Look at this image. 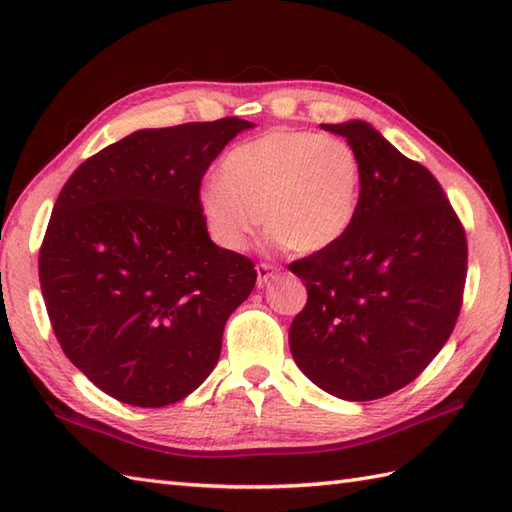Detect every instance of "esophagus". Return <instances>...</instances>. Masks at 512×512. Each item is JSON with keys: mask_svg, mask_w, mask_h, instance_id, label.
Returning <instances> with one entry per match:
<instances>
[{"mask_svg": "<svg viewBox=\"0 0 512 512\" xmlns=\"http://www.w3.org/2000/svg\"><path fill=\"white\" fill-rule=\"evenodd\" d=\"M275 273H277V268L275 266H270V264H257V284L259 286H264V284H268L270 279L275 277Z\"/></svg>", "mask_w": 512, "mask_h": 512, "instance_id": "34e87169", "label": "esophagus"}]
</instances>
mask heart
I'll list each match as a JSON object with an SVG mask.
<instances>
[{"label":"heart","instance_id":"obj_1","mask_svg":"<svg viewBox=\"0 0 512 512\" xmlns=\"http://www.w3.org/2000/svg\"><path fill=\"white\" fill-rule=\"evenodd\" d=\"M361 193L363 165L347 140L273 129L228 151L220 180L200 191V209L211 237L226 250H242L262 217L275 242L310 255L350 231Z\"/></svg>","mask_w":512,"mask_h":512}]
</instances>
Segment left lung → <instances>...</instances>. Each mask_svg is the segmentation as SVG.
<instances>
[{
  "label": "left lung",
  "instance_id": "left-lung-1",
  "mask_svg": "<svg viewBox=\"0 0 512 512\" xmlns=\"http://www.w3.org/2000/svg\"><path fill=\"white\" fill-rule=\"evenodd\" d=\"M321 127L361 158V209L334 246L288 266L308 288L290 350L314 385L365 402L409 385L449 341L469 248L427 167L363 121Z\"/></svg>",
  "mask_w": 512,
  "mask_h": 512
}]
</instances>
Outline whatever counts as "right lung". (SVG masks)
<instances>
[{"label":"right lung","mask_w":512,"mask_h":512,"mask_svg":"<svg viewBox=\"0 0 512 512\" xmlns=\"http://www.w3.org/2000/svg\"><path fill=\"white\" fill-rule=\"evenodd\" d=\"M250 127L228 116L140 129L63 184L39 248L41 292L61 350L107 396L165 407L213 372L257 273L211 242L200 182Z\"/></svg>","instance_id":"right-lung-1"}]
</instances>
